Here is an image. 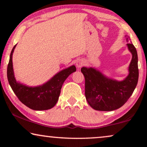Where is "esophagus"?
I'll return each instance as SVG.
<instances>
[{
  "label": "esophagus",
  "instance_id": "esophagus-1",
  "mask_svg": "<svg viewBox=\"0 0 147 147\" xmlns=\"http://www.w3.org/2000/svg\"><path fill=\"white\" fill-rule=\"evenodd\" d=\"M84 64H85V62H84V60H82V59H79V60L76 61V65L78 68H80L83 65H84Z\"/></svg>",
  "mask_w": 147,
  "mask_h": 147
}]
</instances>
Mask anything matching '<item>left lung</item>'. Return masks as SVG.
Masks as SVG:
<instances>
[{
    "instance_id": "8db88e82",
    "label": "left lung",
    "mask_w": 147,
    "mask_h": 147,
    "mask_svg": "<svg viewBox=\"0 0 147 147\" xmlns=\"http://www.w3.org/2000/svg\"><path fill=\"white\" fill-rule=\"evenodd\" d=\"M126 41L130 39L126 38ZM132 54L129 65V74L123 81L108 78L94 68L82 67L85 77V95L88 104L98 111H113L123 106L132 94L139 78L138 58L136 49L127 43Z\"/></svg>"
}]
</instances>
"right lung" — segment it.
<instances>
[{
  "label": "right lung",
  "instance_id": "add662e5",
  "mask_svg": "<svg viewBox=\"0 0 147 147\" xmlns=\"http://www.w3.org/2000/svg\"><path fill=\"white\" fill-rule=\"evenodd\" d=\"M16 45L11 52L7 68V77L12 90L22 103L34 110H47L53 108L58 100L62 85L66 78L76 71V67L72 65L63 69L41 86H26L17 82L14 76L12 55Z\"/></svg>",
  "mask_w": 147,
  "mask_h": 147
}]
</instances>
